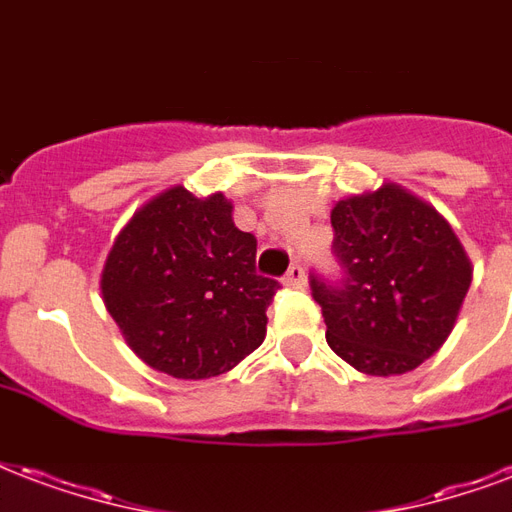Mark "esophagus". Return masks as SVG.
Masks as SVG:
<instances>
[{
    "label": "esophagus",
    "instance_id": "esophagus-1",
    "mask_svg": "<svg viewBox=\"0 0 512 512\" xmlns=\"http://www.w3.org/2000/svg\"><path fill=\"white\" fill-rule=\"evenodd\" d=\"M287 287H304L306 285V271L301 266H290V271L282 279Z\"/></svg>",
    "mask_w": 512,
    "mask_h": 512
}]
</instances>
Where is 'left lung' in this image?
<instances>
[{"label":"left lung","mask_w":512,"mask_h":512,"mask_svg":"<svg viewBox=\"0 0 512 512\" xmlns=\"http://www.w3.org/2000/svg\"><path fill=\"white\" fill-rule=\"evenodd\" d=\"M339 285L312 276L325 339L372 377L418 369L445 344L472 285V263L437 208L399 184L336 200Z\"/></svg>","instance_id":"8db88e82"}]
</instances>
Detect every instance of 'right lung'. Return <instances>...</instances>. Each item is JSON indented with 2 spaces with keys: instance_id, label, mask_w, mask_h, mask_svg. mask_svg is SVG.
I'll return each instance as SVG.
<instances>
[{
  "instance_id": "add662e5",
  "label": "right lung",
  "mask_w": 512,
  "mask_h": 512,
  "mask_svg": "<svg viewBox=\"0 0 512 512\" xmlns=\"http://www.w3.org/2000/svg\"><path fill=\"white\" fill-rule=\"evenodd\" d=\"M255 252L222 192L198 198L176 184L119 230L102 301L140 361L176 380H208L266 339L279 282L257 274Z\"/></svg>"
}]
</instances>
